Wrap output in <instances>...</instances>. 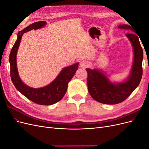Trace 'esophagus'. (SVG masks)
Masks as SVG:
<instances>
[{
	"label": "esophagus",
	"instance_id": "1",
	"mask_svg": "<svg viewBox=\"0 0 149 149\" xmlns=\"http://www.w3.org/2000/svg\"><path fill=\"white\" fill-rule=\"evenodd\" d=\"M89 66V63L87 61H83L80 63V67L83 68H87Z\"/></svg>",
	"mask_w": 149,
	"mask_h": 149
}]
</instances>
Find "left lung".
I'll return each instance as SVG.
<instances>
[{
    "label": "left lung",
    "mask_w": 149,
    "mask_h": 149,
    "mask_svg": "<svg viewBox=\"0 0 149 149\" xmlns=\"http://www.w3.org/2000/svg\"><path fill=\"white\" fill-rule=\"evenodd\" d=\"M130 25H120L118 27L135 32ZM125 35L131 42L134 49L132 67L127 80L123 83H112L100 70L86 69L88 73V91L94 100L99 102L106 104L122 102L131 94L141 81L143 50L139 42V37L135 33H127Z\"/></svg>",
    "instance_id": "8db88e82"
}]
</instances>
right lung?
Here are the masks:
<instances>
[{
  "label": "right lung",
  "mask_w": 149,
  "mask_h": 149,
  "mask_svg": "<svg viewBox=\"0 0 149 149\" xmlns=\"http://www.w3.org/2000/svg\"><path fill=\"white\" fill-rule=\"evenodd\" d=\"M47 24L41 21L30 24L23 30L19 31L17 39L11 49L9 56L10 65V77L16 89L24 96L32 102L40 105L48 106L56 103L63 97L65 94L68 84L73 77L78 68L79 63L68 66L63 69L55 79L46 86L40 88H32L25 84L20 79L18 73L16 56L22 35L31 30L43 27Z\"/></svg>",
  "instance_id": "1"
}]
</instances>
